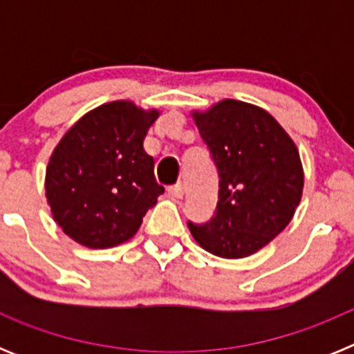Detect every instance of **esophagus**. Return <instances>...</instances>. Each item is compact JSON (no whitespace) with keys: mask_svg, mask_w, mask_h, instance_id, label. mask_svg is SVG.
<instances>
[{"mask_svg":"<svg viewBox=\"0 0 354 354\" xmlns=\"http://www.w3.org/2000/svg\"><path fill=\"white\" fill-rule=\"evenodd\" d=\"M168 193H170L171 196H175V198H183V195H184L183 183H177V184H174V186H168Z\"/></svg>","mask_w":354,"mask_h":354,"instance_id":"esophagus-1","label":"esophagus"}]
</instances>
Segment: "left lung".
Instances as JSON below:
<instances>
[{"instance_id": "8db88e82", "label": "left lung", "mask_w": 354, "mask_h": 354, "mask_svg": "<svg viewBox=\"0 0 354 354\" xmlns=\"http://www.w3.org/2000/svg\"><path fill=\"white\" fill-rule=\"evenodd\" d=\"M220 177L214 216L187 221L202 248L223 259L248 257L292 220L303 193L298 149L268 111L225 99L193 113Z\"/></svg>"}]
</instances>
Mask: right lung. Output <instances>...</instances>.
<instances>
[{"label":"right lung","instance_id":"right-lung-1","mask_svg":"<svg viewBox=\"0 0 354 354\" xmlns=\"http://www.w3.org/2000/svg\"><path fill=\"white\" fill-rule=\"evenodd\" d=\"M156 109L115 101L92 109L56 145L46 170L55 221L76 243L111 248L138 232L143 216L165 193L143 140Z\"/></svg>","mask_w":354,"mask_h":354}]
</instances>
